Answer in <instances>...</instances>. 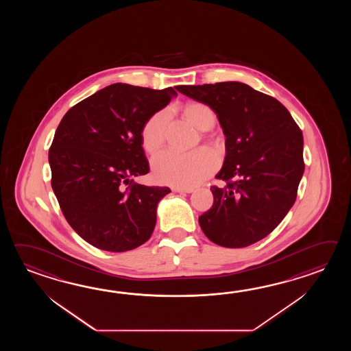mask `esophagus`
<instances>
[{"label":"esophagus","mask_w":351,"mask_h":351,"mask_svg":"<svg viewBox=\"0 0 351 351\" xmlns=\"http://www.w3.org/2000/svg\"><path fill=\"white\" fill-rule=\"evenodd\" d=\"M173 192H178V193H192L193 188H183V186H173Z\"/></svg>","instance_id":"obj_1"}]
</instances>
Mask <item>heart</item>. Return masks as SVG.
Listing matches in <instances>:
<instances>
[{"label": "heart", "mask_w": 351, "mask_h": 351, "mask_svg": "<svg viewBox=\"0 0 351 351\" xmlns=\"http://www.w3.org/2000/svg\"><path fill=\"white\" fill-rule=\"evenodd\" d=\"M186 117L199 130H208L215 125L216 115L208 105L191 103L184 109ZM168 123V112H156L145 121L142 128V144L144 149L153 153L163 144ZM218 167L216 154L201 149L191 153H179L165 149L152 159L154 178L165 184L194 186L215 172Z\"/></svg>", "instance_id": "heart-1"}]
</instances>
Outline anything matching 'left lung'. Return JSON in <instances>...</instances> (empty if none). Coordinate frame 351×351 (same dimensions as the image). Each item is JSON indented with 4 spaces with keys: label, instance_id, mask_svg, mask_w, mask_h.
<instances>
[{
    "label": "left lung",
    "instance_id": "1",
    "mask_svg": "<svg viewBox=\"0 0 351 351\" xmlns=\"http://www.w3.org/2000/svg\"><path fill=\"white\" fill-rule=\"evenodd\" d=\"M208 105L226 136V158L210 186L213 206L199 218L213 243L247 247L274 231L291 209L305 171L304 138L275 97L239 82L176 86Z\"/></svg>",
    "mask_w": 351,
    "mask_h": 351
}]
</instances>
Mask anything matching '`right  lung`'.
<instances>
[{
    "label": "right lung",
    "mask_w": 351,
    "mask_h": 351,
    "mask_svg": "<svg viewBox=\"0 0 351 351\" xmlns=\"http://www.w3.org/2000/svg\"><path fill=\"white\" fill-rule=\"evenodd\" d=\"M177 95L112 84L73 106L60 121L49 150L51 186L60 208L82 239L125 252L150 239L168 186L134 183L149 172L142 128Z\"/></svg>",
    "instance_id": "obj_1"
}]
</instances>
